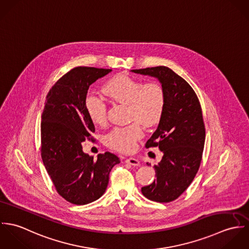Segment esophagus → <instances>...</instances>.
Wrapping results in <instances>:
<instances>
[{"label": "esophagus", "instance_id": "1", "mask_svg": "<svg viewBox=\"0 0 249 249\" xmlns=\"http://www.w3.org/2000/svg\"><path fill=\"white\" fill-rule=\"evenodd\" d=\"M124 162H125L126 164L131 165V166H139V165H140L139 160H137V159H135V158H132V157L126 158V159L124 160Z\"/></svg>", "mask_w": 249, "mask_h": 249}]
</instances>
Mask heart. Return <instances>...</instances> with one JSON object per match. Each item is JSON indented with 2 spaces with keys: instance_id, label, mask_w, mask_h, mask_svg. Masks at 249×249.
Returning a JSON list of instances; mask_svg holds the SVG:
<instances>
[{
  "instance_id": "b5f03b06",
  "label": "heart",
  "mask_w": 249,
  "mask_h": 249,
  "mask_svg": "<svg viewBox=\"0 0 249 249\" xmlns=\"http://www.w3.org/2000/svg\"><path fill=\"white\" fill-rule=\"evenodd\" d=\"M102 91L112 101L125 105L127 117L135 121L111 129L106 135V143L112 149L130 152L142 137L140 124L150 127L160 121L166 102L164 88L156 81L142 83L129 75L117 74L107 80ZM84 107L92 123L98 125L107 123V106L101 98L88 94L84 100Z\"/></svg>"
}]
</instances>
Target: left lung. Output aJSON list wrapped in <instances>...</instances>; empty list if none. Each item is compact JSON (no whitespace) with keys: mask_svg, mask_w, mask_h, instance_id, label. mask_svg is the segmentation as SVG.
<instances>
[{"mask_svg":"<svg viewBox=\"0 0 249 249\" xmlns=\"http://www.w3.org/2000/svg\"><path fill=\"white\" fill-rule=\"evenodd\" d=\"M131 71L158 78L165 91L163 115L145 142L146 148L158 146L164 155L153 167L156 179L142 187V194L152 201L171 202L187 190L200 166L205 142L200 103L190 84L166 66Z\"/></svg>","mask_w":249,"mask_h":249,"instance_id":"obj_1","label":"left lung"}]
</instances>
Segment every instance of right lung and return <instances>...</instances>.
Listing matches in <instances>:
<instances>
[{
	"instance_id": "right-lung-1",
	"label": "right lung",
	"mask_w": 249,
	"mask_h": 249,
	"mask_svg": "<svg viewBox=\"0 0 249 249\" xmlns=\"http://www.w3.org/2000/svg\"><path fill=\"white\" fill-rule=\"evenodd\" d=\"M111 69L75 67L50 89L41 122V157L56 192L67 201L84 205L106 192L112 168L120 158L111 153L97 159L82 150L92 139L95 125L89 119L84 100L89 86Z\"/></svg>"
}]
</instances>
